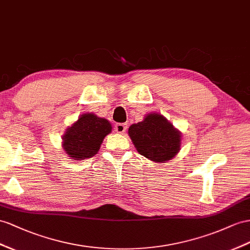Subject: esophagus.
Returning a JSON list of instances; mask_svg holds the SVG:
<instances>
[{
  "label": "esophagus",
  "instance_id": "obj_1",
  "mask_svg": "<svg viewBox=\"0 0 250 250\" xmlns=\"http://www.w3.org/2000/svg\"><path fill=\"white\" fill-rule=\"evenodd\" d=\"M126 124H116L115 125V131H116L117 133H125V130H126Z\"/></svg>",
  "mask_w": 250,
  "mask_h": 250
}]
</instances>
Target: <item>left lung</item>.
<instances>
[{"instance_id":"obj_1","label":"left lung","mask_w":250,"mask_h":250,"mask_svg":"<svg viewBox=\"0 0 250 250\" xmlns=\"http://www.w3.org/2000/svg\"><path fill=\"white\" fill-rule=\"evenodd\" d=\"M129 135L139 154L153 162H167L180 151V133L159 114H149L143 121L133 124Z\"/></svg>"}]
</instances>
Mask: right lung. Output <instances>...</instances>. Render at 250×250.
Listing matches in <instances>:
<instances>
[{
  "label": "right lung",
  "mask_w": 250,
  "mask_h": 250,
  "mask_svg": "<svg viewBox=\"0 0 250 250\" xmlns=\"http://www.w3.org/2000/svg\"><path fill=\"white\" fill-rule=\"evenodd\" d=\"M111 130V124L106 119L95 114H83L64 135V150L74 159L92 157L97 154L102 140Z\"/></svg>",
  "instance_id": "1"
}]
</instances>
